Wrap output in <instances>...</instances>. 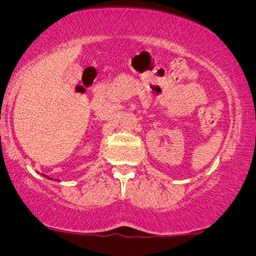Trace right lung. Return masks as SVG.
<instances>
[{
	"mask_svg": "<svg viewBox=\"0 0 256 256\" xmlns=\"http://www.w3.org/2000/svg\"><path fill=\"white\" fill-rule=\"evenodd\" d=\"M43 176H44V177H47V178H49L48 176H46V174H43ZM49 180H52V178H49Z\"/></svg>",
	"mask_w": 256,
	"mask_h": 256,
	"instance_id": "obj_1",
	"label": "right lung"
}]
</instances>
